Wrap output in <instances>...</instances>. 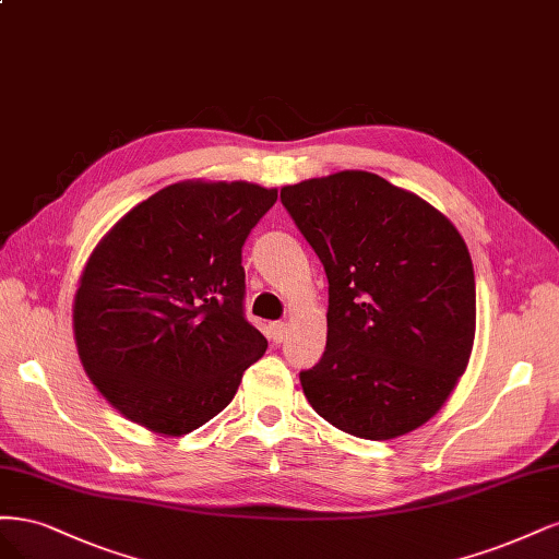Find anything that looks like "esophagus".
<instances>
[{"label": "esophagus", "instance_id": "obj_1", "mask_svg": "<svg viewBox=\"0 0 559 559\" xmlns=\"http://www.w3.org/2000/svg\"><path fill=\"white\" fill-rule=\"evenodd\" d=\"M285 336H287V325H285V322H274V325H272V338L276 341V344H283Z\"/></svg>", "mask_w": 559, "mask_h": 559}]
</instances>
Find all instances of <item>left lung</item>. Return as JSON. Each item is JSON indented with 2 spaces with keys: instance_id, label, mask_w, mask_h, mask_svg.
Segmentation results:
<instances>
[{
  "instance_id": "8db88e82",
  "label": "left lung",
  "mask_w": 559,
  "mask_h": 559,
  "mask_svg": "<svg viewBox=\"0 0 559 559\" xmlns=\"http://www.w3.org/2000/svg\"><path fill=\"white\" fill-rule=\"evenodd\" d=\"M330 281L328 346L299 373L320 418L385 441L435 418L469 365L476 283L445 215L385 178L346 169L281 188Z\"/></svg>"
}]
</instances>
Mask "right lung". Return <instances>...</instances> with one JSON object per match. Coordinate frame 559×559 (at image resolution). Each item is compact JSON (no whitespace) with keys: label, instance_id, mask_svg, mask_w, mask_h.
I'll list each match as a JSON object with an SVG mask.
<instances>
[{"label":"right lung","instance_id":"obj_1","mask_svg":"<svg viewBox=\"0 0 559 559\" xmlns=\"http://www.w3.org/2000/svg\"><path fill=\"white\" fill-rule=\"evenodd\" d=\"M276 197L248 181L174 183L90 253L74 297L76 350L124 418L181 437L234 400L266 350L243 316L241 246Z\"/></svg>","mask_w":559,"mask_h":559}]
</instances>
